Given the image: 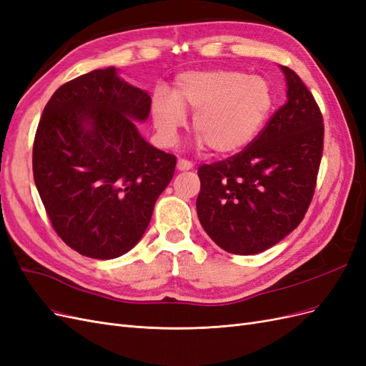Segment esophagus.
<instances>
[{"mask_svg": "<svg viewBox=\"0 0 366 366\" xmlns=\"http://www.w3.org/2000/svg\"><path fill=\"white\" fill-rule=\"evenodd\" d=\"M192 168H194V163L189 162V160L180 159L179 162H177V169H179V171H189Z\"/></svg>", "mask_w": 366, "mask_h": 366, "instance_id": "esophagus-1", "label": "esophagus"}]
</instances>
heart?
Instances as JSON below:
<instances>
[{
	"label": "heart",
	"mask_w": 366,
	"mask_h": 366,
	"mask_svg": "<svg viewBox=\"0 0 366 366\" xmlns=\"http://www.w3.org/2000/svg\"><path fill=\"white\" fill-rule=\"evenodd\" d=\"M273 105L269 82L261 76L230 70L191 71L177 77L171 97L157 94L152 119L162 140H177L184 114L194 113V131L214 154L244 149L259 134Z\"/></svg>",
	"instance_id": "obj_1"
}]
</instances>
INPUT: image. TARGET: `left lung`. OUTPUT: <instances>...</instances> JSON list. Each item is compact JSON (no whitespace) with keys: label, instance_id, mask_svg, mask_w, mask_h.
Returning a JSON list of instances; mask_svg holds the SVG:
<instances>
[{"label":"left lung","instance_id":"8db88e82","mask_svg":"<svg viewBox=\"0 0 366 366\" xmlns=\"http://www.w3.org/2000/svg\"><path fill=\"white\" fill-rule=\"evenodd\" d=\"M287 102L252 143L198 168L197 214L217 246L235 254L270 249L304 219L324 149L322 113L305 84L281 65Z\"/></svg>","mask_w":366,"mask_h":366}]
</instances>
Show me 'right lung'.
Returning a JSON list of instances; mask_svg holds the SVG:
<instances>
[{"label": "right lung", "instance_id": "obj_1", "mask_svg": "<svg viewBox=\"0 0 366 366\" xmlns=\"http://www.w3.org/2000/svg\"><path fill=\"white\" fill-rule=\"evenodd\" d=\"M151 96L93 70L61 85L33 142V179L53 229L84 257L113 259L134 247L177 159L140 136Z\"/></svg>", "mask_w": 366, "mask_h": 366}]
</instances>
